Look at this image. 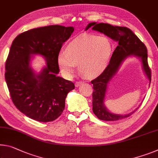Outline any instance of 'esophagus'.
<instances>
[{"mask_svg": "<svg viewBox=\"0 0 158 158\" xmlns=\"http://www.w3.org/2000/svg\"><path fill=\"white\" fill-rule=\"evenodd\" d=\"M84 84V81H77L76 83H75V86L76 87H79L81 86V84Z\"/></svg>", "mask_w": 158, "mask_h": 158, "instance_id": "obj_1", "label": "esophagus"}]
</instances>
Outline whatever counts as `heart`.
I'll return each instance as SVG.
<instances>
[{
	"label": "heart",
	"mask_w": 158,
	"mask_h": 158,
	"mask_svg": "<svg viewBox=\"0 0 158 158\" xmlns=\"http://www.w3.org/2000/svg\"><path fill=\"white\" fill-rule=\"evenodd\" d=\"M112 52L113 45L108 37L84 34L67 44L64 52L57 55V63L66 76H71L75 65H78L81 76L94 79L106 69Z\"/></svg>",
	"instance_id": "obj_1"
}]
</instances>
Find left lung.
<instances>
[{
    "mask_svg": "<svg viewBox=\"0 0 158 158\" xmlns=\"http://www.w3.org/2000/svg\"><path fill=\"white\" fill-rule=\"evenodd\" d=\"M91 27L93 30L104 34L114 41L118 42V46L112 53L110 61L106 69L100 76L91 81L94 90L93 92V112L98 118L104 121H115L127 118L137 109L124 115L114 114L110 112L104 105L107 85L116 74L122 62L128 57L132 56L141 60L143 69L151 84V72L148 64L147 48L134 32L127 27L91 22L87 25L85 30L86 31Z\"/></svg>",
    "mask_w": 158,
    "mask_h": 158,
    "instance_id": "8db88e82",
    "label": "left lung"
}]
</instances>
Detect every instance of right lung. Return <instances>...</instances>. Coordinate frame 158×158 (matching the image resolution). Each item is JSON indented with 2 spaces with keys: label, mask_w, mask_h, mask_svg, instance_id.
I'll return each mask as SVG.
<instances>
[{
  "label": "right lung",
  "mask_w": 158,
  "mask_h": 158,
  "mask_svg": "<svg viewBox=\"0 0 158 158\" xmlns=\"http://www.w3.org/2000/svg\"><path fill=\"white\" fill-rule=\"evenodd\" d=\"M73 27L51 25L19 34L12 41L6 62V79L12 102L29 118L51 122L60 116L73 82L57 77V56L71 36ZM41 54L47 65L39 74L31 67V57Z\"/></svg>",
  "instance_id": "obj_1"
}]
</instances>
